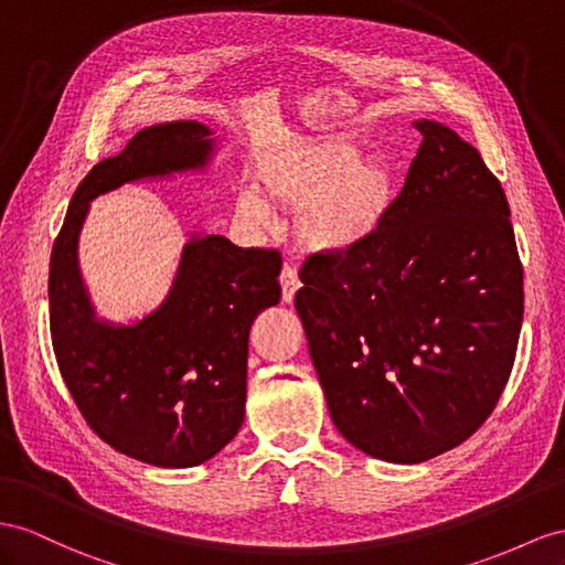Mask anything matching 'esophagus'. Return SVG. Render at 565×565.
<instances>
[{
  "label": "esophagus",
  "mask_w": 565,
  "mask_h": 565,
  "mask_svg": "<svg viewBox=\"0 0 565 565\" xmlns=\"http://www.w3.org/2000/svg\"><path fill=\"white\" fill-rule=\"evenodd\" d=\"M279 281H281V296H284V302H291L298 288L302 286L300 279H298V271L296 267L291 265H284L281 267V274H279Z\"/></svg>",
  "instance_id": "esophagus-1"
}]
</instances>
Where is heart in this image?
Masks as SVG:
<instances>
[{
  "instance_id": "obj_1",
  "label": "heart",
  "mask_w": 565,
  "mask_h": 565,
  "mask_svg": "<svg viewBox=\"0 0 565 565\" xmlns=\"http://www.w3.org/2000/svg\"><path fill=\"white\" fill-rule=\"evenodd\" d=\"M259 183L265 195L296 212L298 241L312 253L343 255L377 238L398 205V173L382 157H367L353 140L302 142L271 152ZM243 226L265 231L274 212L265 198L243 191L236 198Z\"/></svg>"
}]
</instances>
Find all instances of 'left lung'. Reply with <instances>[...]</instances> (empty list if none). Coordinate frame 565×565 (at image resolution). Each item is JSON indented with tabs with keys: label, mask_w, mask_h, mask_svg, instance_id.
Returning <instances> with one entry per match:
<instances>
[{
	"label": "left lung",
	"mask_w": 565,
	"mask_h": 565,
	"mask_svg": "<svg viewBox=\"0 0 565 565\" xmlns=\"http://www.w3.org/2000/svg\"><path fill=\"white\" fill-rule=\"evenodd\" d=\"M398 205L363 248L317 253L296 310L337 429L388 462L466 441L511 377L523 327V265L511 210L480 152L439 121Z\"/></svg>",
	"instance_id": "1"
}]
</instances>
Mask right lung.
<instances>
[{"instance_id": "obj_1", "label": "right lung", "mask_w": 565, "mask_h": 565, "mask_svg": "<svg viewBox=\"0 0 565 565\" xmlns=\"http://www.w3.org/2000/svg\"><path fill=\"white\" fill-rule=\"evenodd\" d=\"M200 121L138 131L81 181L50 259V329L85 423L117 451L157 468H193L236 437L245 415L248 334L277 306L281 255L195 234L162 306L131 324L99 320L78 267L90 202L124 183L202 171L214 154Z\"/></svg>"}]
</instances>
